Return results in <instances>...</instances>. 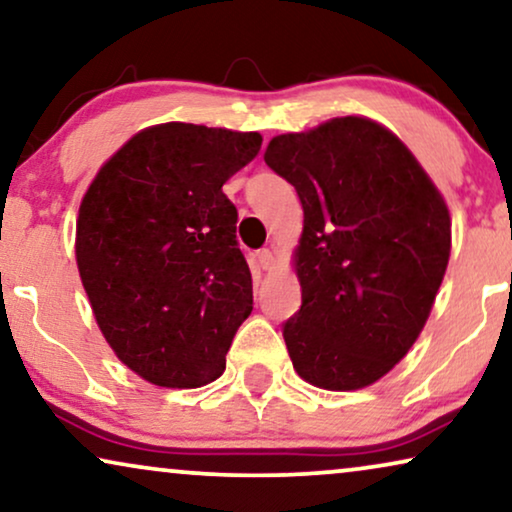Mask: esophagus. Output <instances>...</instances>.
I'll list each match as a JSON object with an SVG mask.
<instances>
[{"mask_svg": "<svg viewBox=\"0 0 512 512\" xmlns=\"http://www.w3.org/2000/svg\"><path fill=\"white\" fill-rule=\"evenodd\" d=\"M256 258H258V265H261L263 270L275 268V254H272V249H261L256 254Z\"/></svg>", "mask_w": 512, "mask_h": 512, "instance_id": "obj_1", "label": "esophagus"}]
</instances>
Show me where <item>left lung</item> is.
Listing matches in <instances>:
<instances>
[{"instance_id": "1", "label": "left lung", "mask_w": 512, "mask_h": 512, "mask_svg": "<svg viewBox=\"0 0 512 512\" xmlns=\"http://www.w3.org/2000/svg\"><path fill=\"white\" fill-rule=\"evenodd\" d=\"M265 163L296 188L303 305L284 324L296 373L363 389L408 354L450 261L452 221L401 139L361 116L272 137Z\"/></svg>"}]
</instances>
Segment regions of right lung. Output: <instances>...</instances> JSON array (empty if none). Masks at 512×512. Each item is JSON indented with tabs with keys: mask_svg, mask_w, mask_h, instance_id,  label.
<instances>
[{
	"mask_svg": "<svg viewBox=\"0 0 512 512\" xmlns=\"http://www.w3.org/2000/svg\"><path fill=\"white\" fill-rule=\"evenodd\" d=\"M261 142L258 132L153 125L125 142L83 195V289L109 347L146 382L195 389L226 370L254 291L223 184Z\"/></svg>",
	"mask_w": 512,
	"mask_h": 512,
	"instance_id": "add662e5",
	"label": "right lung"
}]
</instances>
